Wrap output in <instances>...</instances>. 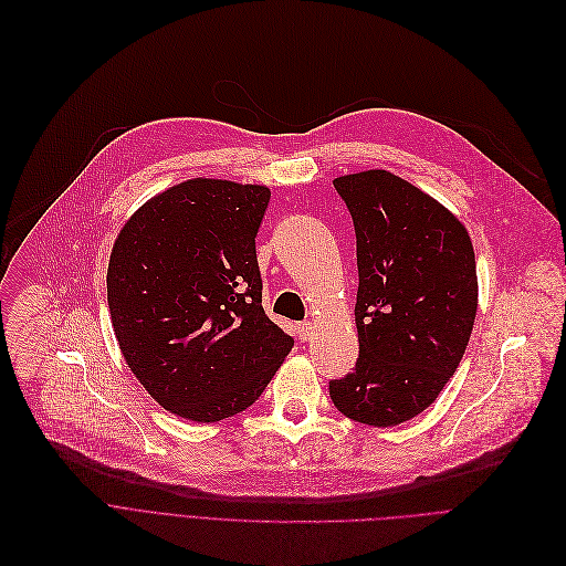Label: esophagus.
Here are the masks:
<instances>
[{"label":"esophagus","mask_w":566,"mask_h":566,"mask_svg":"<svg viewBox=\"0 0 566 566\" xmlns=\"http://www.w3.org/2000/svg\"><path fill=\"white\" fill-rule=\"evenodd\" d=\"M311 334H313V322H304V325H300V338L302 340L311 338Z\"/></svg>","instance_id":"esophagus-1"}]
</instances>
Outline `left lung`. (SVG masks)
I'll return each mask as SVG.
<instances>
[{
	"label": "left lung",
	"instance_id": "8db88e82",
	"mask_svg": "<svg viewBox=\"0 0 566 566\" xmlns=\"http://www.w3.org/2000/svg\"><path fill=\"white\" fill-rule=\"evenodd\" d=\"M357 232L359 359L329 382L338 412L366 426L421 415L459 368L476 317L465 226L389 170L334 179Z\"/></svg>",
	"mask_w": 566,
	"mask_h": 566
}]
</instances>
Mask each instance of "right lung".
<instances>
[{
  "label": "right lung",
  "instance_id": "obj_1",
  "mask_svg": "<svg viewBox=\"0 0 566 566\" xmlns=\"http://www.w3.org/2000/svg\"><path fill=\"white\" fill-rule=\"evenodd\" d=\"M272 191L196 177L149 198L119 230L107 306L119 349L168 412H244L294 340L266 317L255 237Z\"/></svg>",
  "mask_w": 566,
  "mask_h": 566
}]
</instances>
